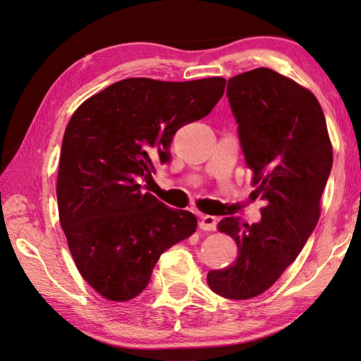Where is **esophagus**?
Here are the masks:
<instances>
[{
    "label": "esophagus",
    "instance_id": "1",
    "mask_svg": "<svg viewBox=\"0 0 361 361\" xmlns=\"http://www.w3.org/2000/svg\"><path fill=\"white\" fill-rule=\"evenodd\" d=\"M218 226V218L212 216V215H202L201 221H200V227L202 231H215Z\"/></svg>",
    "mask_w": 361,
    "mask_h": 361
}]
</instances>
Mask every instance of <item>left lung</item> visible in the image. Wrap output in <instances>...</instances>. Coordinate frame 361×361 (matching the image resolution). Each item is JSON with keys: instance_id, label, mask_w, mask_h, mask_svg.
Listing matches in <instances>:
<instances>
[{"instance_id": "8db88e82", "label": "left lung", "mask_w": 361, "mask_h": 361, "mask_svg": "<svg viewBox=\"0 0 361 361\" xmlns=\"http://www.w3.org/2000/svg\"><path fill=\"white\" fill-rule=\"evenodd\" d=\"M255 193L267 207L259 223L227 216L218 229L238 246L231 267L207 274L210 288L227 299L267 291L296 260L319 219V201L334 164L326 118L312 92L269 68L227 80Z\"/></svg>"}]
</instances>
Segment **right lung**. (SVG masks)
<instances>
[{"label": "right lung", "mask_w": 361, "mask_h": 361, "mask_svg": "<svg viewBox=\"0 0 361 361\" xmlns=\"http://www.w3.org/2000/svg\"><path fill=\"white\" fill-rule=\"evenodd\" d=\"M224 87L223 78H130L73 114L59 160V218L80 276L101 296H138L160 255L196 231L193 213L146 190L157 161L171 160L176 132L209 115Z\"/></svg>", "instance_id": "right-lung-1"}]
</instances>
